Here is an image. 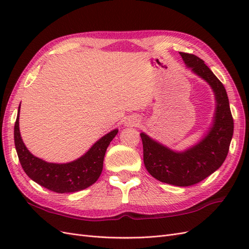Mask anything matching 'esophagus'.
I'll return each instance as SVG.
<instances>
[{
	"instance_id": "1",
	"label": "esophagus",
	"mask_w": 249,
	"mask_h": 249,
	"mask_svg": "<svg viewBox=\"0 0 249 249\" xmlns=\"http://www.w3.org/2000/svg\"><path fill=\"white\" fill-rule=\"evenodd\" d=\"M139 124V119L137 117H129L124 123V125L126 126H134Z\"/></svg>"
}]
</instances>
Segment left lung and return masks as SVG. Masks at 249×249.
<instances>
[{
    "instance_id": "left-lung-1",
    "label": "left lung",
    "mask_w": 249,
    "mask_h": 249,
    "mask_svg": "<svg viewBox=\"0 0 249 249\" xmlns=\"http://www.w3.org/2000/svg\"><path fill=\"white\" fill-rule=\"evenodd\" d=\"M179 55L188 69L213 90L216 101L213 124L199 142L183 152L172 150L145 133L140 136L143 162L150 176L163 183L187 187L201 182L221 166L232 138L233 120L222 83L197 56L180 52Z\"/></svg>"
}]
</instances>
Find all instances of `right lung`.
Instances as JSON below:
<instances>
[{
	"label": "right lung",
	"mask_w": 249,
	"mask_h": 249,
	"mask_svg": "<svg viewBox=\"0 0 249 249\" xmlns=\"http://www.w3.org/2000/svg\"><path fill=\"white\" fill-rule=\"evenodd\" d=\"M19 108L14 124V144L20 165L27 176L35 183L57 193H72L84 190L100 178L104 158L110 142L116 136L115 129L105 135L87 153L69 163H49L29 152L19 132Z\"/></svg>",
	"instance_id": "obj_1"
}]
</instances>
